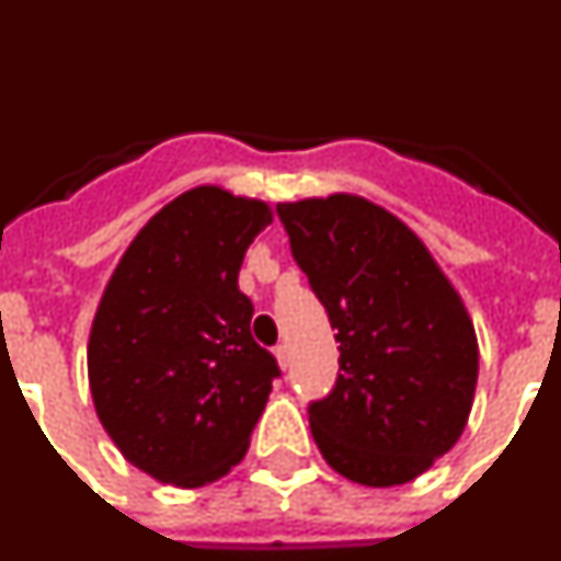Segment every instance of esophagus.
<instances>
[{"label": "esophagus", "mask_w": 561, "mask_h": 561, "mask_svg": "<svg viewBox=\"0 0 561 561\" xmlns=\"http://www.w3.org/2000/svg\"><path fill=\"white\" fill-rule=\"evenodd\" d=\"M275 359H277V365H280V368H286V365H289V351H286V345H277Z\"/></svg>", "instance_id": "esophagus-1"}]
</instances>
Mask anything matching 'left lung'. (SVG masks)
<instances>
[{"instance_id":"1","label":"left lung","mask_w":561,"mask_h":561,"mask_svg":"<svg viewBox=\"0 0 561 561\" xmlns=\"http://www.w3.org/2000/svg\"><path fill=\"white\" fill-rule=\"evenodd\" d=\"M291 257L329 311L340 374L309 404L317 447L362 485H401L455 447L478 385L458 291L393 213L359 196L277 205Z\"/></svg>"}]
</instances>
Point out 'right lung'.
Here are the masks:
<instances>
[{"label": "right lung", "mask_w": 561, "mask_h": 561, "mask_svg": "<svg viewBox=\"0 0 561 561\" xmlns=\"http://www.w3.org/2000/svg\"><path fill=\"white\" fill-rule=\"evenodd\" d=\"M266 225V202L193 187L137 232L103 291L87 351L98 419L162 483L199 489L230 472L280 376L238 289Z\"/></svg>", "instance_id": "obj_1"}]
</instances>
